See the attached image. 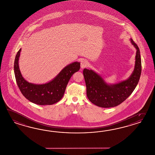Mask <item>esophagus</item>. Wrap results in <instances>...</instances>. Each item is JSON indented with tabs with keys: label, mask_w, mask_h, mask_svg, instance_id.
Returning a JSON list of instances; mask_svg holds the SVG:
<instances>
[{
	"label": "esophagus",
	"mask_w": 155,
	"mask_h": 155,
	"mask_svg": "<svg viewBox=\"0 0 155 155\" xmlns=\"http://www.w3.org/2000/svg\"><path fill=\"white\" fill-rule=\"evenodd\" d=\"M88 64V62L87 60H83L81 61V68H86Z\"/></svg>",
	"instance_id": "esophagus-1"
}]
</instances>
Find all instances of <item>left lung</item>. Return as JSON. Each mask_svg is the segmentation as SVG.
<instances>
[{"mask_svg":"<svg viewBox=\"0 0 155 155\" xmlns=\"http://www.w3.org/2000/svg\"><path fill=\"white\" fill-rule=\"evenodd\" d=\"M130 40L137 52L134 70L127 79L118 83L108 84L92 70L84 69L87 98L98 107L110 108L119 105L130 95L138 83L142 71L140 51L133 39Z\"/></svg>","mask_w":155,"mask_h":155,"instance_id":"1","label":"left lung"}]
</instances>
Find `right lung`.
Instances as JSON below:
<instances>
[{
    "mask_svg": "<svg viewBox=\"0 0 155 155\" xmlns=\"http://www.w3.org/2000/svg\"><path fill=\"white\" fill-rule=\"evenodd\" d=\"M21 51V48L16 54L14 72L17 85L24 97L30 102L39 105H51L60 101L64 96L71 77L79 70L80 63L74 62L69 64L49 82L36 84L28 83L21 73L18 64Z\"/></svg>",
    "mask_w": 155,
    "mask_h": 155,
    "instance_id": "obj_1",
    "label": "right lung"
}]
</instances>
